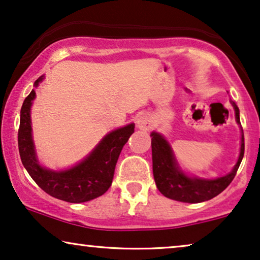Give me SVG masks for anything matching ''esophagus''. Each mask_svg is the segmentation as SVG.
<instances>
[{
	"label": "esophagus",
	"instance_id": "34e87169",
	"mask_svg": "<svg viewBox=\"0 0 260 260\" xmlns=\"http://www.w3.org/2000/svg\"><path fill=\"white\" fill-rule=\"evenodd\" d=\"M137 126L141 131H150L152 128V121L148 116L143 115L137 121Z\"/></svg>",
	"mask_w": 260,
	"mask_h": 260
}]
</instances>
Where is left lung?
<instances>
[{"instance_id": "obj_1", "label": "left lung", "mask_w": 260, "mask_h": 260, "mask_svg": "<svg viewBox=\"0 0 260 260\" xmlns=\"http://www.w3.org/2000/svg\"><path fill=\"white\" fill-rule=\"evenodd\" d=\"M235 110L237 122L240 123L239 108L234 102H232ZM152 141V161H153V176L155 184L159 191L168 199L181 201L186 203H199L203 201L212 200L223 191L237 175V171L244 157L245 141L244 133L241 138L240 155H239L237 165L223 177L216 179H199L190 178L179 170L175 161L170 145L168 144L160 134L153 132L151 134Z\"/></svg>"}]
</instances>
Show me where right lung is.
<instances>
[{"mask_svg":"<svg viewBox=\"0 0 260 260\" xmlns=\"http://www.w3.org/2000/svg\"><path fill=\"white\" fill-rule=\"evenodd\" d=\"M41 79L43 77L37 79L34 85L39 84ZM34 98L36 91L32 90L23 101L17 133L20 158L30 177L48 195L70 203L86 202L103 195L112 185L116 161L123 145L134 133V124L110 132L74 168L60 172L50 171L38 164L34 151L30 127V106Z\"/></svg>","mask_w":260,"mask_h":260,"instance_id":"1","label":"right lung"}]
</instances>
